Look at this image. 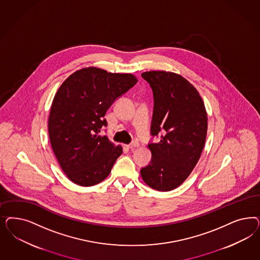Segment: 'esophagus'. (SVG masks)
<instances>
[{
    "label": "esophagus",
    "instance_id": "1",
    "mask_svg": "<svg viewBox=\"0 0 260 260\" xmlns=\"http://www.w3.org/2000/svg\"><path fill=\"white\" fill-rule=\"evenodd\" d=\"M139 146V143H137V142H133L132 143H130V144H128L127 145V148H129V149H133V148H136V147H138Z\"/></svg>",
    "mask_w": 260,
    "mask_h": 260
}]
</instances>
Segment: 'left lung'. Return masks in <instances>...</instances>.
Listing matches in <instances>:
<instances>
[{
    "mask_svg": "<svg viewBox=\"0 0 260 260\" xmlns=\"http://www.w3.org/2000/svg\"><path fill=\"white\" fill-rule=\"evenodd\" d=\"M154 96L151 162L142 168L143 182L158 191H170L184 183L201 157L208 131V116L196 88L184 77L171 72L142 74Z\"/></svg>",
    "mask_w": 260,
    "mask_h": 260,
    "instance_id": "8db88e82",
    "label": "left lung"
}]
</instances>
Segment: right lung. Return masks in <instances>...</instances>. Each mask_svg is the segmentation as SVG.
<instances>
[{
  "mask_svg": "<svg viewBox=\"0 0 260 260\" xmlns=\"http://www.w3.org/2000/svg\"><path fill=\"white\" fill-rule=\"evenodd\" d=\"M138 82L131 74L80 69L61 84L49 116V136L59 165L75 184L92 186L111 172L122 147L101 136L113 102Z\"/></svg>",
  "mask_w": 260,
  "mask_h": 260,
  "instance_id": "right-lung-1",
  "label": "right lung"
}]
</instances>
